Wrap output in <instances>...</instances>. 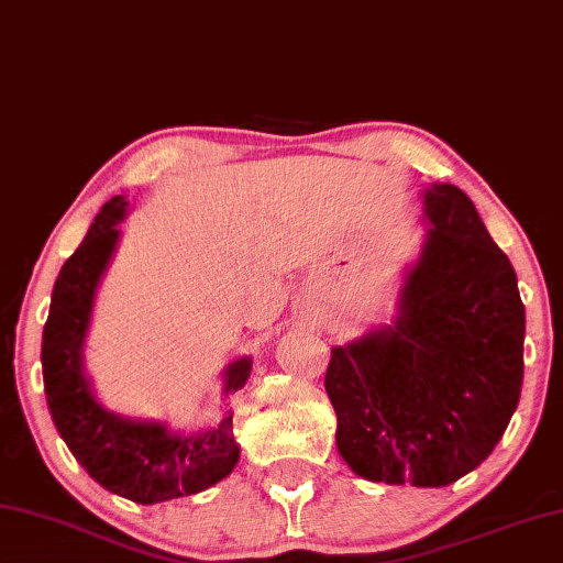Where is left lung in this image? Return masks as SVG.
<instances>
[{
  "mask_svg": "<svg viewBox=\"0 0 563 563\" xmlns=\"http://www.w3.org/2000/svg\"><path fill=\"white\" fill-rule=\"evenodd\" d=\"M426 238L390 323L330 347L338 453L376 484L449 486L501 441L523 383L514 265L456 185L421 190Z\"/></svg>",
  "mask_w": 563,
  "mask_h": 563,
  "instance_id": "obj_1",
  "label": "left lung"
}]
</instances>
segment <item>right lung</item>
Listing matches in <instances>:
<instances>
[{
    "mask_svg": "<svg viewBox=\"0 0 563 563\" xmlns=\"http://www.w3.org/2000/svg\"><path fill=\"white\" fill-rule=\"evenodd\" d=\"M128 200L118 195L102 205L92 228L69 255L52 290L42 333V376L52 421L97 484L135 504H159L192 496L233 474L240 445L233 410L202 431H173L163 421H135L107 410L85 371V341L95 296L120 243ZM253 358H238L222 371V396L240 390Z\"/></svg>",
    "mask_w": 563,
    "mask_h": 563,
    "instance_id": "obj_1",
    "label": "right lung"
}]
</instances>
